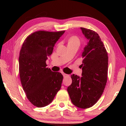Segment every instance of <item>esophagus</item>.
Wrapping results in <instances>:
<instances>
[{"label":"esophagus","instance_id":"1","mask_svg":"<svg viewBox=\"0 0 126 126\" xmlns=\"http://www.w3.org/2000/svg\"><path fill=\"white\" fill-rule=\"evenodd\" d=\"M63 77H67V76H68V75H67V74H65V73H63Z\"/></svg>","mask_w":126,"mask_h":126}]
</instances>
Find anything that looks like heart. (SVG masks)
<instances>
[{
  "label": "heart",
  "instance_id": "obj_1",
  "mask_svg": "<svg viewBox=\"0 0 126 126\" xmlns=\"http://www.w3.org/2000/svg\"><path fill=\"white\" fill-rule=\"evenodd\" d=\"M80 44V40L76 36H73L70 39H69L68 45L69 44Z\"/></svg>",
  "mask_w": 126,
  "mask_h": 126
}]
</instances>
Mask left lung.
I'll list each match as a JSON object with an SVG mask.
<instances>
[{
	"instance_id": "8db88e82",
	"label": "left lung",
	"mask_w": 126,
	"mask_h": 126,
	"mask_svg": "<svg viewBox=\"0 0 126 126\" xmlns=\"http://www.w3.org/2000/svg\"><path fill=\"white\" fill-rule=\"evenodd\" d=\"M88 40L82 52L81 77L71 75L72 82L67 89L72 103L80 108L95 104L102 95L107 81L108 57L99 34L80 27Z\"/></svg>"
}]
</instances>
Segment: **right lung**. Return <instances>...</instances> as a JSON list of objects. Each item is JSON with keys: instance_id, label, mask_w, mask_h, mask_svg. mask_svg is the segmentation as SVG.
<instances>
[{"instance_id": "right-lung-1", "label": "right lung", "mask_w": 126, "mask_h": 126, "mask_svg": "<svg viewBox=\"0 0 126 126\" xmlns=\"http://www.w3.org/2000/svg\"><path fill=\"white\" fill-rule=\"evenodd\" d=\"M65 31H38L24 41L19 57L20 81L27 99L34 106L44 107L53 100L60 90L63 76L46 67V61Z\"/></svg>"}]
</instances>
